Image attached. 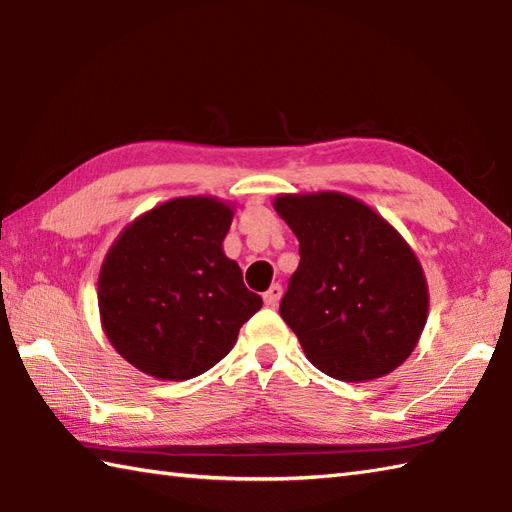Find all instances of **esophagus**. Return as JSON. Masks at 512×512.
Wrapping results in <instances>:
<instances>
[{
    "mask_svg": "<svg viewBox=\"0 0 512 512\" xmlns=\"http://www.w3.org/2000/svg\"><path fill=\"white\" fill-rule=\"evenodd\" d=\"M280 295H282V287H280V285H271V287L263 293V300H265L267 306H276L278 300H280Z\"/></svg>",
    "mask_w": 512,
    "mask_h": 512,
    "instance_id": "esophagus-1",
    "label": "esophagus"
}]
</instances>
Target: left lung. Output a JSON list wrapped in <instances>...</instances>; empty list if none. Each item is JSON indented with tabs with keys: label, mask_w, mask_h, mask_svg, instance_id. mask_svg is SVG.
Listing matches in <instances>:
<instances>
[{
	"label": "left lung",
	"mask_w": 512,
	"mask_h": 512,
	"mask_svg": "<svg viewBox=\"0 0 512 512\" xmlns=\"http://www.w3.org/2000/svg\"><path fill=\"white\" fill-rule=\"evenodd\" d=\"M274 208L300 241V265L280 317L317 370L363 383L412 355L429 309L412 247L381 214L342 192L278 195Z\"/></svg>",
	"instance_id": "obj_1"
}]
</instances>
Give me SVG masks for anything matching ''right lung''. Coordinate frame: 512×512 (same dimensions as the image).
<instances>
[{"instance_id": "obj_1", "label": "right lung", "mask_w": 512, "mask_h": 512, "mask_svg": "<svg viewBox=\"0 0 512 512\" xmlns=\"http://www.w3.org/2000/svg\"><path fill=\"white\" fill-rule=\"evenodd\" d=\"M234 210L177 197L122 230L98 276L105 335L131 366L162 381L199 377L236 344L263 298L223 254Z\"/></svg>"}]
</instances>
